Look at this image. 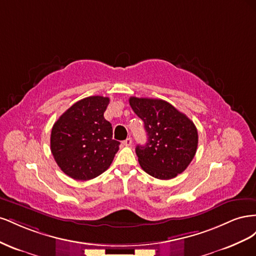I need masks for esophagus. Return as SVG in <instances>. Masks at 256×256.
Masks as SVG:
<instances>
[{
	"instance_id": "obj_1",
	"label": "esophagus",
	"mask_w": 256,
	"mask_h": 256,
	"mask_svg": "<svg viewBox=\"0 0 256 256\" xmlns=\"http://www.w3.org/2000/svg\"><path fill=\"white\" fill-rule=\"evenodd\" d=\"M122 144L125 146H131V144H132V140H131L130 138H127L125 141H122Z\"/></svg>"
}]
</instances>
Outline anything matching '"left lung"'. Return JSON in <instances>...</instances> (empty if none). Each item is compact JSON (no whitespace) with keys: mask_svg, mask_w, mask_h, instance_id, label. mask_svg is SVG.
<instances>
[{"mask_svg":"<svg viewBox=\"0 0 256 256\" xmlns=\"http://www.w3.org/2000/svg\"><path fill=\"white\" fill-rule=\"evenodd\" d=\"M129 104L144 122L147 143L136 148L138 164L158 180H171L190 164L198 136L193 122L161 99L130 97Z\"/></svg>","mask_w":256,"mask_h":256,"instance_id":"obj_1","label":"left lung"}]
</instances>
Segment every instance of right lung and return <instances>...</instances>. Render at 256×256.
Masks as SVG:
<instances>
[{"mask_svg": "<svg viewBox=\"0 0 256 256\" xmlns=\"http://www.w3.org/2000/svg\"><path fill=\"white\" fill-rule=\"evenodd\" d=\"M110 99L90 96L60 116L51 131V152L58 166L76 180H92L109 168L120 142L104 118Z\"/></svg>", "mask_w": 256, "mask_h": 256, "instance_id": "add662e5", "label": "right lung"}]
</instances>
